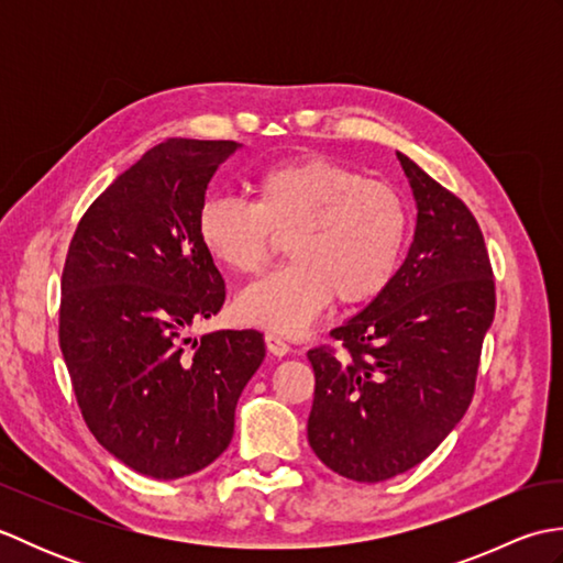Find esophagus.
Listing matches in <instances>:
<instances>
[{
  "instance_id": "34e87169",
  "label": "esophagus",
  "mask_w": 563,
  "mask_h": 563,
  "mask_svg": "<svg viewBox=\"0 0 563 563\" xmlns=\"http://www.w3.org/2000/svg\"><path fill=\"white\" fill-rule=\"evenodd\" d=\"M266 349L275 355V357H283L290 353V343L285 341L278 333H266Z\"/></svg>"
}]
</instances>
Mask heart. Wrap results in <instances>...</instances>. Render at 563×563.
Listing matches in <instances>:
<instances>
[{
	"label": "heart",
	"mask_w": 563,
	"mask_h": 563,
	"mask_svg": "<svg viewBox=\"0 0 563 563\" xmlns=\"http://www.w3.org/2000/svg\"><path fill=\"white\" fill-rule=\"evenodd\" d=\"M251 194V202L210 196L196 218L200 246L239 275L261 273L288 236V266L239 295L246 324L300 333L331 300L357 307L389 288L411 236L397 190L345 164L302 157L258 172Z\"/></svg>",
	"instance_id": "heart-1"
}]
</instances>
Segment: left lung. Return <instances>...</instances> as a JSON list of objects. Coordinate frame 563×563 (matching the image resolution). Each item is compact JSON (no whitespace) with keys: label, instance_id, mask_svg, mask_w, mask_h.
Returning a JSON list of instances; mask_svg holds the SVG:
<instances>
[{"label":"left lung","instance_id":"1","mask_svg":"<svg viewBox=\"0 0 563 563\" xmlns=\"http://www.w3.org/2000/svg\"><path fill=\"white\" fill-rule=\"evenodd\" d=\"M416 200L389 288L319 345L309 445L345 479L377 484L423 462L470 409L496 312L484 234L464 202L397 152Z\"/></svg>","mask_w":563,"mask_h":563}]
</instances>
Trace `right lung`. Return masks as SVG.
I'll return each mask as SVG.
<instances>
[{"instance_id":"add662e5","label":"right lung","mask_w":563,"mask_h":563,"mask_svg":"<svg viewBox=\"0 0 563 563\" xmlns=\"http://www.w3.org/2000/svg\"><path fill=\"white\" fill-rule=\"evenodd\" d=\"M232 140L172 137L91 202L71 236L59 349L84 421L113 457L154 479L206 470L266 357L263 333L188 329L214 317L224 280L196 218Z\"/></svg>"}]
</instances>
